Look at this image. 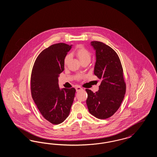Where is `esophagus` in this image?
I'll return each instance as SVG.
<instances>
[{"label":"esophagus","mask_w":157,"mask_h":157,"mask_svg":"<svg viewBox=\"0 0 157 157\" xmlns=\"http://www.w3.org/2000/svg\"><path fill=\"white\" fill-rule=\"evenodd\" d=\"M75 89H76V92H79V91H80V90H82V88L81 87H80V86H76V88H75Z\"/></svg>","instance_id":"34e87169"}]
</instances>
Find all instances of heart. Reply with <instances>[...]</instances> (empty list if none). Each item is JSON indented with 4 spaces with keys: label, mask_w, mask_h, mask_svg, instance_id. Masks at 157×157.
I'll list each match as a JSON object with an SVG mask.
<instances>
[{
    "label": "heart",
    "mask_w": 157,
    "mask_h": 157,
    "mask_svg": "<svg viewBox=\"0 0 157 157\" xmlns=\"http://www.w3.org/2000/svg\"><path fill=\"white\" fill-rule=\"evenodd\" d=\"M75 55L81 63L84 62H90L91 58V53L90 51L83 46H79L75 50ZM71 58L69 55H67L64 59V64L67 65Z\"/></svg>",
    "instance_id": "heart-1"
}]
</instances>
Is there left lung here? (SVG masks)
<instances>
[{"label":"left lung","mask_w":157,"mask_h":157,"mask_svg":"<svg viewBox=\"0 0 157 157\" xmlns=\"http://www.w3.org/2000/svg\"><path fill=\"white\" fill-rule=\"evenodd\" d=\"M90 45L95 51L94 74L101 80L99 90L94 93L86 89L88 111L99 119H106L119 109L126 91L123 69L120 58L110 46L98 41Z\"/></svg>","instance_id":"1"}]
</instances>
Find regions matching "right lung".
<instances>
[{
  "label": "right lung",
  "instance_id": "1",
  "mask_svg": "<svg viewBox=\"0 0 157 157\" xmlns=\"http://www.w3.org/2000/svg\"><path fill=\"white\" fill-rule=\"evenodd\" d=\"M71 48L63 43L50 46L38 55L32 71V97L42 115L55 125L67 119L75 97V88L60 89L58 84L64 59Z\"/></svg>",
  "mask_w": 157,
  "mask_h": 157
}]
</instances>
